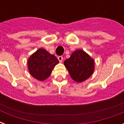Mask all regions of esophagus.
Returning <instances> with one entry per match:
<instances>
[{"label":"esophagus","mask_w":124,"mask_h":124,"mask_svg":"<svg viewBox=\"0 0 124 124\" xmlns=\"http://www.w3.org/2000/svg\"><path fill=\"white\" fill-rule=\"evenodd\" d=\"M58 60H59V62H62L63 60V57L62 56H58Z\"/></svg>","instance_id":"1"}]
</instances>
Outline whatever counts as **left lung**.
Listing matches in <instances>:
<instances>
[{"label":"left lung","instance_id":"obj_1","mask_svg":"<svg viewBox=\"0 0 124 124\" xmlns=\"http://www.w3.org/2000/svg\"><path fill=\"white\" fill-rule=\"evenodd\" d=\"M72 79L77 82L87 80L94 71V60L81 49L74 51L70 58L64 61Z\"/></svg>","mask_w":124,"mask_h":124}]
</instances>
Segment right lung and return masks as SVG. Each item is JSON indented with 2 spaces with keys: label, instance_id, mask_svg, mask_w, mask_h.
Segmentation results:
<instances>
[{
  "label": "right lung",
  "instance_id": "add662e5",
  "mask_svg": "<svg viewBox=\"0 0 124 124\" xmlns=\"http://www.w3.org/2000/svg\"><path fill=\"white\" fill-rule=\"evenodd\" d=\"M58 60L44 49H39L30 56L28 61V70L35 78L43 81L49 77Z\"/></svg>",
  "mask_w": 124,
  "mask_h": 124
}]
</instances>
